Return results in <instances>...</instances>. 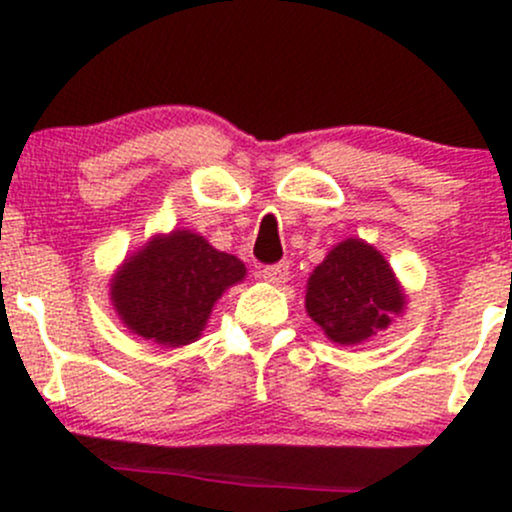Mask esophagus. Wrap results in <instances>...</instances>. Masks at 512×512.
<instances>
[{"label": "esophagus", "instance_id": "obj_1", "mask_svg": "<svg viewBox=\"0 0 512 512\" xmlns=\"http://www.w3.org/2000/svg\"><path fill=\"white\" fill-rule=\"evenodd\" d=\"M261 278L270 282V285H285L290 278V266L287 263H278V266H266L261 270Z\"/></svg>", "mask_w": 512, "mask_h": 512}]
</instances>
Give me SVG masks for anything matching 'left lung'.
<instances>
[{"label": "left lung", "mask_w": 512, "mask_h": 512, "mask_svg": "<svg viewBox=\"0 0 512 512\" xmlns=\"http://www.w3.org/2000/svg\"><path fill=\"white\" fill-rule=\"evenodd\" d=\"M304 306L330 342L352 347L405 314L407 294L374 244L347 237L309 275Z\"/></svg>", "instance_id": "1"}]
</instances>
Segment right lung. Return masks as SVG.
Segmentation results:
<instances>
[{
  "label": "right lung",
  "instance_id": "1",
  "mask_svg": "<svg viewBox=\"0 0 512 512\" xmlns=\"http://www.w3.org/2000/svg\"><path fill=\"white\" fill-rule=\"evenodd\" d=\"M246 278L237 256L191 230L153 234L119 263L110 302L129 333L158 347H184L203 335L213 306Z\"/></svg>",
  "mask_w": 512,
  "mask_h": 512
}]
</instances>
